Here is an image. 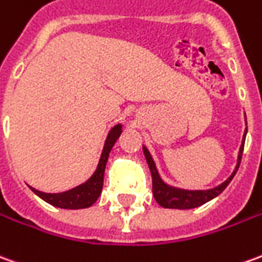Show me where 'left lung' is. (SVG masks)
Here are the masks:
<instances>
[{
	"instance_id": "8db88e82",
	"label": "left lung",
	"mask_w": 262,
	"mask_h": 262,
	"mask_svg": "<svg viewBox=\"0 0 262 262\" xmlns=\"http://www.w3.org/2000/svg\"><path fill=\"white\" fill-rule=\"evenodd\" d=\"M247 130L244 133V139H243V144L239 147L238 153V162H237V167L233 171V174L227 179L226 182L221 183L220 186L217 187L210 188V190H182V188L171 187L169 184L163 182L160 179V176L157 173L156 164L153 162V159L150 156L149 150L143 146V153L146 157V162L149 164L150 173H151V183H153V195L156 201L164 208H180V210H186V208H194L199 207L201 204L207 203L214 197L223 193V190L230 184V182L233 180V177L237 173V170L239 167L241 163V156H243V150H244V142H246Z\"/></svg>"
}]
</instances>
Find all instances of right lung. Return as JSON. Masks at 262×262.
<instances>
[{
	"instance_id": "obj_1",
	"label": "right lung",
	"mask_w": 262,
	"mask_h": 262,
	"mask_svg": "<svg viewBox=\"0 0 262 262\" xmlns=\"http://www.w3.org/2000/svg\"><path fill=\"white\" fill-rule=\"evenodd\" d=\"M120 133H122V125H116L115 127L111 129L109 135L106 137L99 164H98L95 173H93L92 177L88 182H85L83 184H79L78 187L72 188V190L63 191V193H43V191L35 190L34 187H31V190L36 195H39L42 200H45L51 206H55V207L69 208V210L91 207L93 203L98 200V197L102 193L106 162H107L109 153L112 150L113 144L116 143V140L120 136Z\"/></svg>"
}]
</instances>
